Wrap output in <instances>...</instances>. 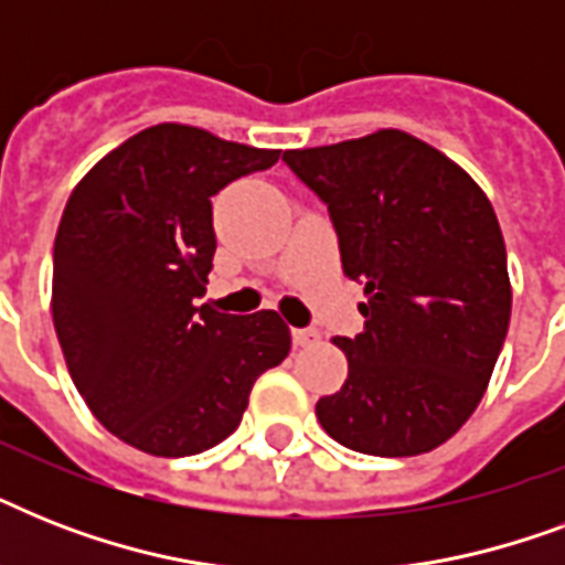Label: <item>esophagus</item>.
Instances as JSON below:
<instances>
[{
  "mask_svg": "<svg viewBox=\"0 0 565 565\" xmlns=\"http://www.w3.org/2000/svg\"><path fill=\"white\" fill-rule=\"evenodd\" d=\"M319 340L317 328H292V343L296 345H310Z\"/></svg>",
  "mask_w": 565,
  "mask_h": 565,
  "instance_id": "1",
  "label": "esophagus"
}]
</instances>
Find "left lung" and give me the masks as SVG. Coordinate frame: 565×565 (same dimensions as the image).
Returning a JSON list of instances; mask_svg holds the SVG:
<instances>
[{"mask_svg": "<svg viewBox=\"0 0 565 565\" xmlns=\"http://www.w3.org/2000/svg\"><path fill=\"white\" fill-rule=\"evenodd\" d=\"M284 161L328 204L363 331L337 337L349 377L317 402L340 446L413 457L443 446L483 398L510 326L508 252L472 175L419 137L375 135Z\"/></svg>", "mask_w": 565, "mask_h": 565, "instance_id": "1", "label": "left lung"}]
</instances>
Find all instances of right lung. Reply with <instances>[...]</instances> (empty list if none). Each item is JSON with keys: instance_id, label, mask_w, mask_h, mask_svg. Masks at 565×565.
<instances>
[{"instance_id": "add662e5", "label": "right lung", "mask_w": 565, "mask_h": 565, "mask_svg": "<svg viewBox=\"0 0 565 565\" xmlns=\"http://www.w3.org/2000/svg\"><path fill=\"white\" fill-rule=\"evenodd\" d=\"M278 154L161 122L105 154L66 202L52 269L57 343L93 416L146 455L222 443L257 377L290 354L275 310L195 305L216 252L211 195Z\"/></svg>"}]
</instances>
